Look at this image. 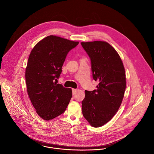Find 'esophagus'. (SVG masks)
Masks as SVG:
<instances>
[{
    "mask_svg": "<svg viewBox=\"0 0 154 154\" xmlns=\"http://www.w3.org/2000/svg\"><path fill=\"white\" fill-rule=\"evenodd\" d=\"M76 92V89H72V94L74 95Z\"/></svg>",
    "mask_w": 154,
    "mask_h": 154,
    "instance_id": "1",
    "label": "esophagus"
}]
</instances>
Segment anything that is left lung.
Instances as JSON below:
<instances>
[{
  "instance_id": "left-lung-1",
  "label": "left lung",
  "mask_w": 154,
  "mask_h": 154,
  "mask_svg": "<svg viewBox=\"0 0 154 154\" xmlns=\"http://www.w3.org/2000/svg\"><path fill=\"white\" fill-rule=\"evenodd\" d=\"M91 63L97 89L85 91L82 102V114L89 123L99 128L113 117L119 110L126 89V73L116 50L106 42L81 43Z\"/></svg>"
}]
</instances>
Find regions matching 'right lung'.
Masks as SVG:
<instances>
[{"instance_id": "add662e5", "label": "right lung", "mask_w": 154, "mask_h": 154, "mask_svg": "<svg viewBox=\"0 0 154 154\" xmlns=\"http://www.w3.org/2000/svg\"><path fill=\"white\" fill-rule=\"evenodd\" d=\"M79 42L55 35H49L32 50L25 70L27 92L38 116L51 120L65 112L72 97L70 88H65L55 81L69 51Z\"/></svg>"}]
</instances>
